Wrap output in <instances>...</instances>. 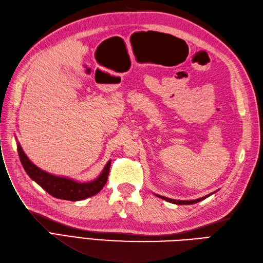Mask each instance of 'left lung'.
<instances>
[{"instance_id":"1","label":"left lung","mask_w":263,"mask_h":263,"mask_svg":"<svg viewBox=\"0 0 263 263\" xmlns=\"http://www.w3.org/2000/svg\"><path fill=\"white\" fill-rule=\"evenodd\" d=\"M216 192V191H215ZM215 192H212V193H210V194H208V196H205V197H202V198H199V199H196V200H190V201H188V200H175V199H169V198H166V197H163V196H159V194H155L156 197H158V198H160V199H163V200H165V201H167V202H171V203H174V204H179V205H187V204H194V203H198V202H200V201H202V200H204V199H206L208 197H210V196H212V194L213 193H215Z\"/></svg>"}]
</instances>
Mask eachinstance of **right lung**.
Listing matches in <instances>:
<instances>
[{"label": "right lung", "mask_w": 263, "mask_h": 263, "mask_svg": "<svg viewBox=\"0 0 263 263\" xmlns=\"http://www.w3.org/2000/svg\"><path fill=\"white\" fill-rule=\"evenodd\" d=\"M17 151L21 163L25 169V172L27 173V175L31 179L37 182L40 187L46 190L49 194H51L52 197L67 201H80L97 194L104 188V185L107 182L110 164H111V160H108V163L104 167L103 172L100 173V175L96 179L87 182H81L71 179V178L55 176L42 171L41 168L33 164L27 157V155L25 154V152L23 151L18 141Z\"/></svg>", "instance_id": "1"}]
</instances>
